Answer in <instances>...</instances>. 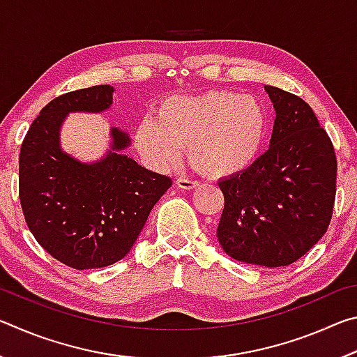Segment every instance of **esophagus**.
<instances>
[{"label":"esophagus","mask_w":357,"mask_h":357,"mask_svg":"<svg viewBox=\"0 0 357 357\" xmlns=\"http://www.w3.org/2000/svg\"><path fill=\"white\" fill-rule=\"evenodd\" d=\"M176 185L179 187V189L192 190V189H197V187L200 185V183H198V181H193V179H189V178L181 176V178H178V179H176Z\"/></svg>","instance_id":"obj_1"}]
</instances>
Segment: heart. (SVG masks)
<instances>
[{"instance_id":"b5f03b06","label":"heart","mask_w":357,"mask_h":357,"mask_svg":"<svg viewBox=\"0 0 357 357\" xmlns=\"http://www.w3.org/2000/svg\"><path fill=\"white\" fill-rule=\"evenodd\" d=\"M269 130V113L261 100L229 91L179 96L160 102L154 121L135 132V143L155 168L178 164L189 154L215 178L234 176L261 153Z\"/></svg>"}]
</instances>
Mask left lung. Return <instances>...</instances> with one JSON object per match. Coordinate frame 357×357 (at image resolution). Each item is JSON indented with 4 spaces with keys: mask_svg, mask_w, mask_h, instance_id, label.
<instances>
[{
    "mask_svg": "<svg viewBox=\"0 0 357 357\" xmlns=\"http://www.w3.org/2000/svg\"><path fill=\"white\" fill-rule=\"evenodd\" d=\"M275 108L271 146L247 170L222 179L217 238L238 261L280 268L328 231L335 202L334 144L299 96L264 86Z\"/></svg>",
    "mask_w": 357,
    "mask_h": 357,
    "instance_id": "left-lung-1",
    "label": "left lung"
}]
</instances>
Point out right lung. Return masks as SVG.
Instances as JSON below:
<instances>
[{
    "label": "right lung",
    "mask_w": 357,
    "mask_h": 357,
    "mask_svg": "<svg viewBox=\"0 0 357 357\" xmlns=\"http://www.w3.org/2000/svg\"><path fill=\"white\" fill-rule=\"evenodd\" d=\"M108 84L66 93L42 108L20 148L19 197L26 225L47 253L74 269L105 268L123 259L172 178L149 172L119 151L129 135L112 129V151L82 164L59 148L69 112H104Z\"/></svg>",
    "instance_id": "right-lung-1"
}]
</instances>
